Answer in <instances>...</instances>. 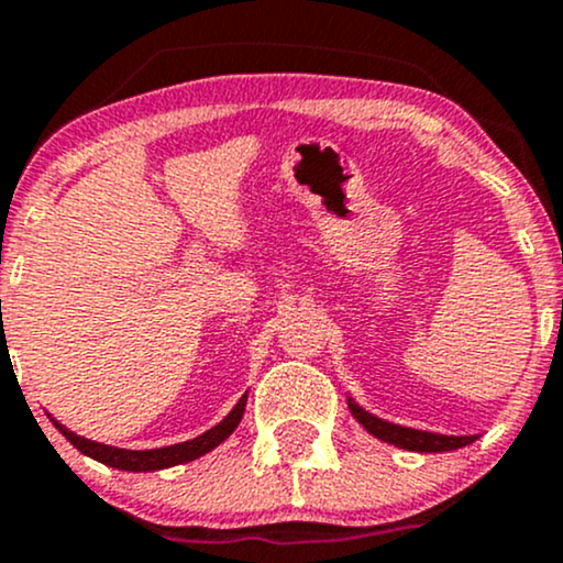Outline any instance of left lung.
Returning <instances> with one entry per match:
<instances>
[{
  "label": "left lung",
  "instance_id": "obj_1",
  "mask_svg": "<svg viewBox=\"0 0 563 563\" xmlns=\"http://www.w3.org/2000/svg\"><path fill=\"white\" fill-rule=\"evenodd\" d=\"M349 410L352 416L357 418L360 426L373 434L380 442H389L394 448H402L410 452H448V450H457L466 448V444L474 442L476 437H452V434H434V431H421V429H410V426H399V423H389L384 418H376L373 412H367L354 402L352 397L346 399Z\"/></svg>",
  "mask_w": 563,
  "mask_h": 563
}]
</instances>
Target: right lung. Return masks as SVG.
<instances>
[{
  "label": "right lung",
  "instance_id": "add662e5",
  "mask_svg": "<svg viewBox=\"0 0 563 563\" xmlns=\"http://www.w3.org/2000/svg\"><path fill=\"white\" fill-rule=\"evenodd\" d=\"M245 402H249V394H243V397L238 399V405L232 407L228 416H224V421L211 426V429L203 431L200 437L187 439V442H179V444H169V448H156V450L113 448V444H100V442H92V439L74 434V431H68L66 426L57 421L55 426L76 450L84 452L87 457H92V461L106 463V466L119 468V471H134V474H137V471H161V468L179 466V463H190L196 461V457L206 455V452L219 448V444H222L224 439L238 429V423H241Z\"/></svg>",
  "mask_w": 563,
  "mask_h": 563
}]
</instances>
